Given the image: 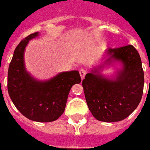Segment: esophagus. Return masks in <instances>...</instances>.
<instances>
[{
    "instance_id": "34e87169",
    "label": "esophagus",
    "mask_w": 150,
    "mask_h": 150,
    "mask_svg": "<svg viewBox=\"0 0 150 150\" xmlns=\"http://www.w3.org/2000/svg\"><path fill=\"white\" fill-rule=\"evenodd\" d=\"M79 75H80V77H81V79H84V77H85V75H86L85 70H84V69H81V70L79 71Z\"/></svg>"
}]
</instances>
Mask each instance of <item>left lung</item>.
<instances>
[{"label":"left lung","mask_w":150,"mask_h":150,"mask_svg":"<svg viewBox=\"0 0 150 150\" xmlns=\"http://www.w3.org/2000/svg\"><path fill=\"white\" fill-rule=\"evenodd\" d=\"M103 62L90 70L82 81L85 99L93 117L106 122L128 117L140 103L144 88V71L140 54L132 45L108 49ZM120 65L115 74L104 76L109 65Z\"/></svg>","instance_id":"left-lung-1"}]
</instances>
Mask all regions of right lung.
<instances>
[{
	"instance_id": "obj_1",
	"label": "right lung",
	"mask_w": 150,
	"mask_h": 150,
	"mask_svg": "<svg viewBox=\"0 0 150 150\" xmlns=\"http://www.w3.org/2000/svg\"><path fill=\"white\" fill-rule=\"evenodd\" d=\"M39 32L23 40L13 53L8 71V92L23 115L35 122L57 120L63 114L71 87L81 82L78 71L58 73L47 80H39L27 71L24 53L29 41Z\"/></svg>"
}]
</instances>
